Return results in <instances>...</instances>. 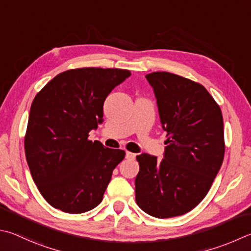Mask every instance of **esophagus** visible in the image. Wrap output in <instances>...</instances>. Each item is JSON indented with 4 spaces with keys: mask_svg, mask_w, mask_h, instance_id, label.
Returning <instances> with one entry per match:
<instances>
[{
    "mask_svg": "<svg viewBox=\"0 0 251 251\" xmlns=\"http://www.w3.org/2000/svg\"><path fill=\"white\" fill-rule=\"evenodd\" d=\"M136 154L130 152V151H126V159H129V160H133V159H135Z\"/></svg>",
    "mask_w": 251,
    "mask_h": 251,
    "instance_id": "34e87169",
    "label": "esophagus"
}]
</instances>
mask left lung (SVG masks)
<instances>
[{
	"instance_id": "1",
	"label": "left lung",
	"mask_w": 251,
	"mask_h": 251,
	"mask_svg": "<svg viewBox=\"0 0 251 251\" xmlns=\"http://www.w3.org/2000/svg\"><path fill=\"white\" fill-rule=\"evenodd\" d=\"M167 131L165 158L136 157V203L158 218L180 216L206 197L224 160L221 107L202 84L170 72L146 75Z\"/></svg>"
}]
</instances>
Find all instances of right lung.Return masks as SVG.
Segmentation results:
<instances>
[{
	"mask_svg": "<svg viewBox=\"0 0 251 251\" xmlns=\"http://www.w3.org/2000/svg\"><path fill=\"white\" fill-rule=\"evenodd\" d=\"M130 75L117 68H78L61 72L36 94L24 138L26 160L40 194L70 214L102 202L113 170L125 158L89 133L103 121V104Z\"/></svg>",
	"mask_w": 251,
	"mask_h": 251,
	"instance_id": "obj_1",
	"label": "right lung"
}]
</instances>
